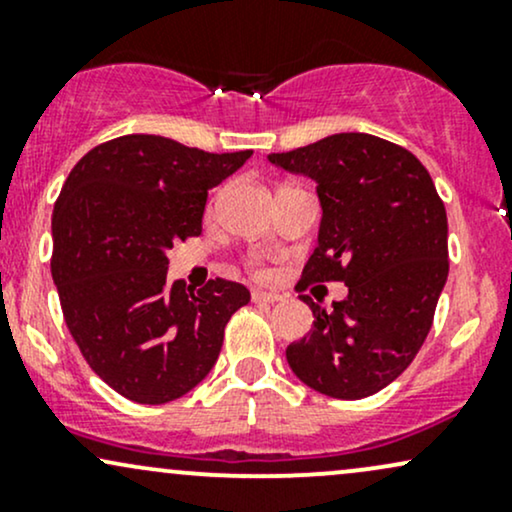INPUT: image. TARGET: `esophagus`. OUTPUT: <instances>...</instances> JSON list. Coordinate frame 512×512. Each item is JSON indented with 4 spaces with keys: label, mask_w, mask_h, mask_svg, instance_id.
Returning a JSON list of instances; mask_svg holds the SVG:
<instances>
[{
    "label": "esophagus",
    "mask_w": 512,
    "mask_h": 512,
    "mask_svg": "<svg viewBox=\"0 0 512 512\" xmlns=\"http://www.w3.org/2000/svg\"><path fill=\"white\" fill-rule=\"evenodd\" d=\"M284 296H279V293L274 291H252V301L255 303H276L281 301Z\"/></svg>",
    "instance_id": "obj_1"
}]
</instances>
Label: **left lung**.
<instances>
[{
	"mask_svg": "<svg viewBox=\"0 0 512 512\" xmlns=\"http://www.w3.org/2000/svg\"><path fill=\"white\" fill-rule=\"evenodd\" d=\"M267 158L315 180L322 207L317 248L296 289L349 286L332 310L301 296L315 322L289 344L286 361L327 397L375 395L407 370L433 325L450 267L443 199L419 158L373 134H332Z\"/></svg>",
	"mask_w": 512,
	"mask_h": 512,
	"instance_id": "obj_1",
	"label": "left lung"
}]
</instances>
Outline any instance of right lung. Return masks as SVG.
I'll return each mask as SVG.
<instances>
[{
	"label": "right lung",
	"instance_id": "right-lung-1",
	"mask_svg": "<svg viewBox=\"0 0 512 512\" xmlns=\"http://www.w3.org/2000/svg\"><path fill=\"white\" fill-rule=\"evenodd\" d=\"M252 151L209 154L127 134L72 168L52 211V279L98 378L139 404L173 402L214 368L243 284L168 281V250L202 233L207 195Z\"/></svg>",
	"mask_w": 512,
	"mask_h": 512
}]
</instances>
